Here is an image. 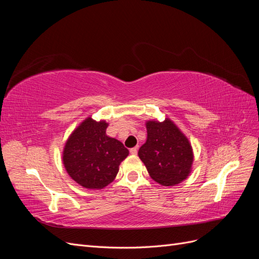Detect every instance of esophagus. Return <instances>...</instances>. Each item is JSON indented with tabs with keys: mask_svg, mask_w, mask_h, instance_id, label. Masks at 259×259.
Masks as SVG:
<instances>
[{
	"mask_svg": "<svg viewBox=\"0 0 259 259\" xmlns=\"http://www.w3.org/2000/svg\"><path fill=\"white\" fill-rule=\"evenodd\" d=\"M130 152H131V154H137V148L135 147V148H132L131 150H130Z\"/></svg>",
	"mask_w": 259,
	"mask_h": 259,
	"instance_id": "34e87169",
	"label": "esophagus"
}]
</instances>
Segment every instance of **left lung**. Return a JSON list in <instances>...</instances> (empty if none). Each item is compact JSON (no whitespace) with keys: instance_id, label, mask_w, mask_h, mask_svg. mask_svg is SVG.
<instances>
[{"instance_id":"8db88e82","label":"left lung","mask_w":259,"mask_h":259,"mask_svg":"<svg viewBox=\"0 0 259 259\" xmlns=\"http://www.w3.org/2000/svg\"><path fill=\"white\" fill-rule=\"evenodd\" d=\"M147 140L138 151L150 177L162 186L183 183L192 170L193 149L189 139L168 117L146 121Z\"/></svg>"}]
</instances>
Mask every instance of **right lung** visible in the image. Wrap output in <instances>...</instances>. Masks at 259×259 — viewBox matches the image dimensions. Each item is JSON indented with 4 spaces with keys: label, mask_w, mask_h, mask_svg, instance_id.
Returning <instances> with one entry per match:
<instances>
[{
    "label": "right lung",
    "mask_w": 259,
    "mask_h": 259,
    "mask_svg": "<svg viewBox=\"0 0 259 259\" xmlns=\"http://www.w3.org/2000/svg\"><path fill=\"white\" fill-rule=\"evenodd\" d=\"M108 125L88 116L69 135L62 150L68 175L85 189L100 190L111 184L130 153L121 142L107 136Z\"/></svg>",
    "instance_id": "obj_1"
}]
</instances>
